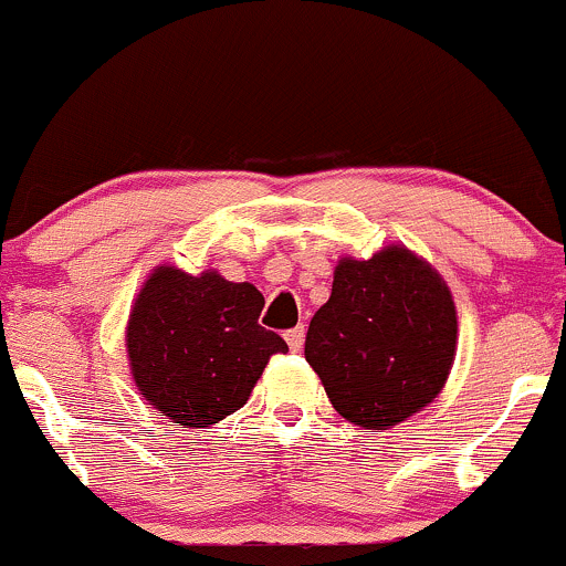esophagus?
Here are the masks:
<instances>
[{"instance_id":"esophagus-1","label":"esophagus","mask_w":566,"mask_h":566,"mask_svg":"<svg viewBox=\"0 0 566 566\" xmlns=\"http://www.w3.org/2000/svg\"><path fill=\"white\" fill-rule=\"evenodd\" d=\"M285 343H289L291 350H302V345H305V326H294V329L285 332Z\"/></svg>"}]
</instances>
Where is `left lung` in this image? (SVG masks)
<instances>
[{"label": "left lung", "mask_w": 566, "mask_h": 566, "mask_svg": "<svg viewBox=\"0 0 566 566\" xmlns=\"http://www.w3.org/2000/svg\"><path fill=\"white\" fill-rule=\"evenodd\" d=\"M453 356V296L427 261L402 245L339 259L305 339L307 364L339 416L364 429L405 421L442 391Z\"/></svg>", "instance_id": "left-lung-1"}]
</instances>
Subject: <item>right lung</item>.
Wrapping results in <instances>:
<instances>
[{"instance_id": "right-lung-1", "label": "right lung", "mask_w": 566, "mask_h": 566, "mask_svg": "<svg viewBox=\"0 0 566 566\" xmlns=\"http://www.w3.org/2000/svg\"><path fill=\"white\" fill-rule=\"evenodd\" d=\"M256 285L218 272L156 266L139 289L126 350L145 399L184 429H205L240 410L266 361L285 354L281 334L259 326Z\"/></svg>"}]
</instances>
